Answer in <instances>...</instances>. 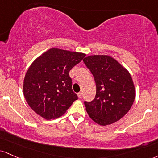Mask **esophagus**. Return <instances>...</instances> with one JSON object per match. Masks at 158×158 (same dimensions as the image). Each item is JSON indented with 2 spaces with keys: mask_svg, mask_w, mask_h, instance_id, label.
<instances>
[{
  "mask_svg": "<svg viewBox=\"0 0 158 158\" xmlns=\"http://www.w3.org/2000/svg\"><path fill=\"white\" fill-rule=\"evenodd\" d=\"M78 97L79 98L82 97V92H79V94H78Z\"/></svg>",
  "mask_w": 158,
  "mask_h": 158,
  "instance_id": "obj_1",
  "label": "esophagus"
}]
</instances>
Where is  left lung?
<instances>
[{
    "mask_svg": "<svg viewBox=\"0 0 158 158\" xmlns=\"http://www.w3.org/2000/svg\"><path fill=\"white\" fill-rule=\"evenodd\" d=\"M83 62L94 76L96 85L94 99L84 102L89 116L102 126L120 120L130 110L135 98L130 73L107 55L87 56Z\"/></svg>",
    "mask_w": 158,
    "mask_h": 158,
    "instance_id": "left-lung-1",
    "label": "left lung"
}]
</instances>
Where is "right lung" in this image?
<instances>
[{
	"instance_id": "obj_1",
	"label": "right lung",
	"mask_w": 158,
	"mask_h": 158,
	"mask_svg": "<svg viewBox=\"0 0 158 158\" xmlns=\"http://www.w3.org/2000/svg\"><path fill=\"white\" fill-rule=\"evenodd\" d=\"M85 56L82 53L53 48L31 64L24 78L23 94L36 113L47 120L56 118L78 99L69 72Z\"/></svg>"
}]
</instances>
